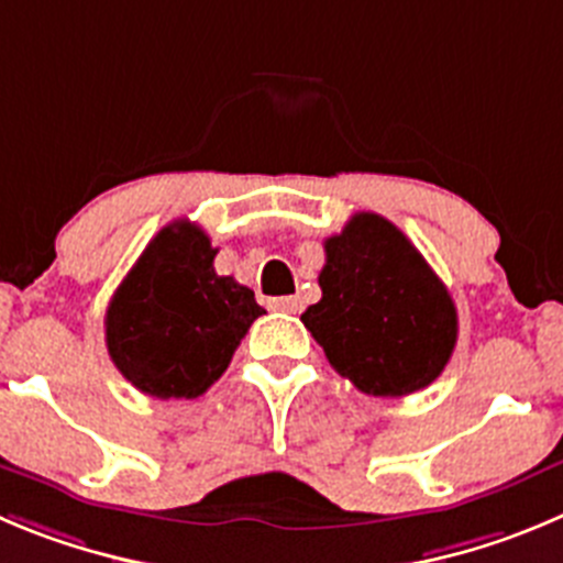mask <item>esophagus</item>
I'll use <instances>...</instances> for the list:
<instances>
[{
  "label": "esophagus",
  "mask_w": 563,
  "mask_h": 563,
  "mask_svg": "<svg viewBox=\"0 0 563 563\" xmlns=\"http://www.w3.org/2000/svg\"><path fill=\"white\" fill-rule=\"evenodd\" d=\"M269 308H275V311H283V313H297V311H302V299L299 297H275V299H269Z\"/></svg>",
  "instance_id": "esophagus-1"
}]
</instances>
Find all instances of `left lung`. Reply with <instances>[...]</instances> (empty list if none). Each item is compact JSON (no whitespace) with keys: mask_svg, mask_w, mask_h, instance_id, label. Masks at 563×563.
<instances>
[{"mask_svg":"<svg viewBox=\"0 0 563 563\" xmlns=\"http://www.w3.org/2000/svg\"><path fill=\"white\" fill-rule=\"evenodd\" d=\"M322 299L302 324L330 366L372 397H406L444 372L459 335L448 286L377 213H355L324 241Z\"/></svg>","mask_w":563,"mask_h":563,"instance_id":"8db88e82","label":"left lung"}]
</instances>
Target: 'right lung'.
<instances>
[{"label": "right lung", "mask_w": 563, "mask_h": 563, "mask_svg": "<svg viewBox=\"0 0 563 563\" xmlns=\"http://www.w3.org/2000/svg\"><path fill=\"white\" fill-rule=\"evenodd\" d=\"M217 250L188 219L146 244L104 313L115 369L139 391L194 400L224 375L235 346L264 308L255 294L213 269Z\"/></svg>", "instance_id": "add662e5"}]
</instances>
